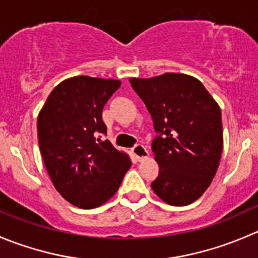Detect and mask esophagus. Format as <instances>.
<instances>
[{
  "label": "esophagus",
  "instance_id": "esophagus-1",
  "mask_svg": "<svg viewBox=\"0 0 258 258\" xmlns=\"http://www.w3.org/2000/svg\"><path fill=\"white\" fill-rule=\"evenodd\" d=\"M132 154L136 157L137 161H142L144 159H146L149 156V151L146 150V147L141 144H137L132 147Z\"/></svg>",
  "mask_w": 258,
  "mask_h": 258
}]
</instances>
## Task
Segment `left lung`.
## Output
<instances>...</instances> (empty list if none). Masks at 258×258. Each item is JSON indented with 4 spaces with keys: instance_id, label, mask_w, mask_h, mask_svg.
Here are the masks:
<instances>
[{
    "instance_id": "left-lung-1",
    "label": "left lung",
    "mask_w": 258,
    "mask_h": 258,
    "mask_svg": "<svg viewBox=\"0 0 258 258\" xmlns=\"http://www.w3.org/2000/svg\"><path fill=\"white\" fill-rule=\"evenodd\" d=\"M157 136L151 149L159 175L156 196L175 207L201 198L216 175L223 150L221 108L198 79L179 73L131 78Z\"/></svg>"
}]
</instances>
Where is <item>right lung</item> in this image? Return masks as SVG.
<instances>
[{
	"instance_id": "right-lung-1",
	"label": "right lung",
	"mask_w": 258,
	"mask_h": 258,
	"mask_svg": "<svg viewBox=\"0 0 258 258\" xmlns=\"http://www.w3.org/2000/svg\"><path fill=\"white\" fill-rule=\"evenodd\" d=\"M121 87L114 79L74 77L57 84L37 117L40 152L55 189L69 203L92 209L118 190L128 155L108 140L102 111Z\"/></svg>"
}]
</instances>
